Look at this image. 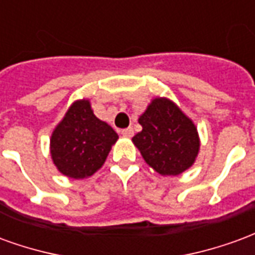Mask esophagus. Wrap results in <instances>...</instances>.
Instances as JSON below:
<instances>
[{
  "instance_id": "obj_1",
  "label": "esophagus",
  "mask_w": 255,
  "mask_h": 255,
  "mask_svg": "<svg viewBox=\"0 0 255 255\" xmlns=\"http://www.w3.org/2000/svg\"><path fill=\"white\" fill-rule=\"evenodd\" d=\"M122 135L123 136H132L133 135V129L131 127H128V128H124V129H122Z\"/></svg>"
}]
</instances>
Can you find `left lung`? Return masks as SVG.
Segmentation results:
<instances>
[{"instance_id":"1","label":"left lung","mask_w":255,"mask_h":255,"mask_svg":"<svg viewBox=\"0 0 255 255\" xmlns=\"http://www.w3.org/2000/svg\"><path fill=\"white\" fill-rule=\"evenodd\" d=\"M139 124L142 131L132 142L154 171L176 176L194 164L199 150L197 128L172 101L155 98Z\"/></svg>"}]
</instances>
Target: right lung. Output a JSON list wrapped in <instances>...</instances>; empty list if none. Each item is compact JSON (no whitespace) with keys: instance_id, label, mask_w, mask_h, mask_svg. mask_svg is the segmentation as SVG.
<instances>
[{"instance_id":"obj_1","label":"right lung","mask_w":255,"mask_h":255,"mask_svg":"<svg viewBox=\"0 0 255 255\" xmlns=\"http://www.w3.org/2000/svg\"><path fill=\"white\" fill-rule=\"evenodd\" d=\"M116 131L94 116L89 101H76L50 139V153L63 175L72 179L91 176L105 162Z\"/></svg>"}]
</instances>
